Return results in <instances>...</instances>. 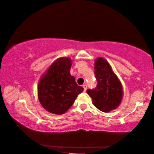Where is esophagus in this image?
Wrapping results in <instances>:
<instances>
[{"mask_svg": "<svg viewBox=\"0 0 154 154\" xmlns=\"http://www.w3.org/2000/svg\"><path fill=\"white\" fill-rule=\"evenodd\" d=\"M82 87H83V89H84V91H86L87 89V85H82Z\"/></svg>", "mask_w": 154, "mask_h": 154, "instance_id": "esophagus-1", "label": "esophagus"}]
</instances>
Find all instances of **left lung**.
Segmentation results:
<instances>
[{"label": "left lung", "instance_id": "8db88e82", "mask_svg": "<svg viewBox=\"0 0 154 154\" xmlns=\"http://www.w3.org/2000/svg\"><path fill=\"white\" fill-rule=\"evenodd\" d=\"M94 69L97 87L94 89H88L87 93L92 98L95 107L102 112H110L116 109L122 102V83L104 58L95 59Z\"/></svg>", "mask_w": 154, "mask_h": 154}]
</instances>
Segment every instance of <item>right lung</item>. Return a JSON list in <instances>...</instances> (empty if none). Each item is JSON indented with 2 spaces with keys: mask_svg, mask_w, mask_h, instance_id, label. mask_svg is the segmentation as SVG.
Segmentation results:
<instances>
[{
  "mask_svg": "<svg viewBox=\"0 0 154 154\" xmlns=\"http://www.w3.org/2000/svg\"><path fill=\"white\" fill-rule=\"evenodd\" d=\"M72 64L70 58H59L52 63L39 82L37 94L40 104L52 114H64L84 90L70 74Z\"/></svg>",
  "mask_w": 154,
  "mask_h": 154,
  "instance_id": "add662e5",
  "label": "right lung"
}]
</instances>
